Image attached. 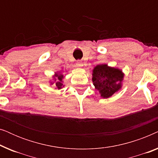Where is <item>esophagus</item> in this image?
Segmentation results:
<instances>
[{
    "instance_id": "obj_1",
    "label": "esophagus",
    "mask_w": 158,
    "mask_h": 158,
    "mask_svg": "<svg viewBox=\"0 0 158 158\" xmlns=\"http://www.w3.org/2000/svg\"><path fill=\"white\" fill-rule=\"evenodd\" d=\"M76 65L77 67H82V66H83V63H82V62L81 61V60H77Z\"/></svg>"
}]
</instances>
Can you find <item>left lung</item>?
<instances>
[{"instance_id":"1","label":"left lung","mask_w":158,"mask_h":158,"mask_svg":"<svg viewBox=\"0 0 158 158\" xmlns=\"http://www.w3.org/2000/svg\"><path fill=\"white\" fill-rule=\"evenodd\" d=\"M123 77L122 72L118 69L109 68L107 64H99L94 68L92 80L101 96L109 98L120 89Z\"/></svg>"}]
</instances>
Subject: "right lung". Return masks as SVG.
I'll use <instances>...</instances> for the list:
<instances>
[{
  "label": "right lung",
  "instance_id": "obj_1",
  "mask_svg": "<svg viewBox=\"0 0 158 158\" xmlns=\"http://www.w3.org/2000/svg\"><path fill=\"white\" fill-rule=\"evenodd\" d=\"M56 76L57 77L58 81L55 83V85L57 87L58 89H60V88H61L62 86H63V84L62 83V78H63V75H56Z\"/></svg>",
  "mask_w": 158,
  "mask_h": 158
}]
</instances>
